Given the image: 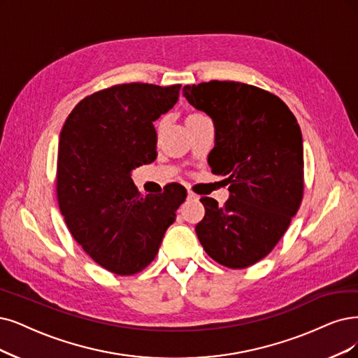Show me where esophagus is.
<instances>
[{"mask_svg": "<svg viewBox=\"0 0 358 358\" xmlns=\"http://www.w3.org/2000/svg\"><path fill=\"white\" fill-rule=\"evenodd\" d=\"M187 199H189V201H197V199H199V197H197L194 193L189 192V193H187Z\"/></svg>", "mask_w": 358, "mask_h": 358, "instance_id": "esophagus-1", "label": "esophagus"}]
</instances>
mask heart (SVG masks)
Listing matches in <instances>:
<instances>
[{"label": "heart", "instance_id": "obj_1", "mask_svg": "<svg viewBox=\"0 0 358 358\" xmlns=\"http://www.w3.org/2000/svg\"><path fill=\"white\" fill-rule=\"evenodd\" d=\"M202 119H205V116L203 115H201V113H189L187 116H186V124H193V122H197V121H202ZM165 127V122L162 121L161 124H159V129H162Z\"/></svg>", "mask_w": 358, "mask_h": 358}]
</instances>
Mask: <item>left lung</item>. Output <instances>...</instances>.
I'll list each match as a JSON object with an SVG mask.
<instances>
[{
    "label": "left lung",
    "instance_id": "1",
    "mask_svg": "<svg viewBox=\"0 0 358 358\" xmlns=\"http://www.w3.org/2000/svg\"><path fill=\"white\" fill-rule=\"evenodd\" d=\"M182 96L214 122L209 166L227 177L224 206L202 197L196 226L205 252L229 268L267 257L298 213L303 193V145L296 117L268 91L234 81L186 85Z\"/></svg>",
    "mask_w": 358,
    "mask_h": 358
}]
</instances>
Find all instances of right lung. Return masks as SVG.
Returning <instances> with one entry per match:
<instances>
[{"label": "right lung", "mask_w": 358, "mask_h": 358, "mask_svg": "<svg viewBox=\"0 0 358 358\" xmlns=\"http://www.w3.org/2000/svg\"><path fill=\"white\" fill-rule=\"evenodd\" d=\"M180 88L132 83L101 90L75 106L60 132V210L73 239L115 274L149 266L186 201L180 184L143 196L131 178L156 159L153 122L174 108Z\"/></svg>", "instance_id": "obj_1"}]
</instances>
